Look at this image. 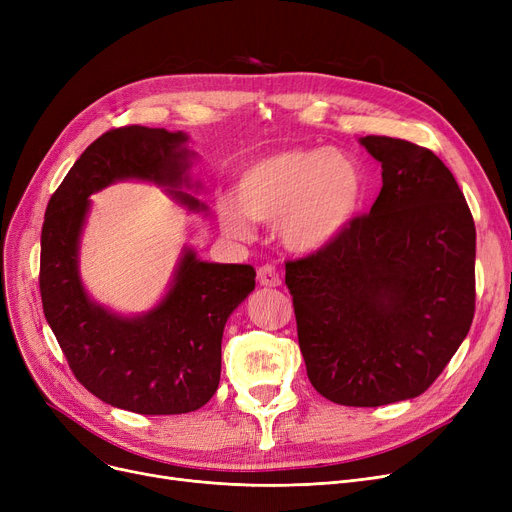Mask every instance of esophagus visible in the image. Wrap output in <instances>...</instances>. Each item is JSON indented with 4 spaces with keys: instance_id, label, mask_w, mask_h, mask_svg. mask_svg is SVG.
I'll return each mask as SVG.
<instances>
[{
    "instance_id": "1",
    "label": "esophagus",
    "mask_w": 512,
    "mask_h": 512,
    "mask_svg": "<svg viewBox=\"0 0 512 512\" xmlns=\"http://www.w3.org/2000/svg\"><path fill=\"white\" fill-rule=\"evenodd\" d=\"M257 280H259V284L265 286V288H276V286L282 284V276H280V272H278V267H276V265H270V263L259 267V270H257Z\"/></svg>"
}]
</instances>
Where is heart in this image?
<instances>
[{
	"instance_id": "obj_1",
	"label": "heart",
	"mask_w": 512,
	"mask_h": 512,
	"mask_svg": "<svg viewBox=\"0 0 512 512\" xmlns=\"http://www.w3.org/2000/svg\"><path fill=\"white\" fill-rule=\"evenodd\" d=\"M359 161L326 147L286 149L255 159L236 180V201L222 199L218 218L226 234L247 238L253 222L276 224L282 245L315 253L348 228L365 201Z\"/></svg>"
}]
</instances>
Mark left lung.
I'll use <instances>...</instances> for the list:
<instances>
[{
  "instance_id": "8db88e82",
  "label": "left lung",
  "mask_w": 512,
  "mask_h": 512,
  "mask_svg": "<svg viewBox=\"0 0 512 512\" xmlns=\"http://www.w3.org/2000/svg\"><path fill=\"white\" fill-rule=\"evenodd\" d=\"M382 191L328 245L286 263L313 388L336 405L382 407L423 394L475 313V224L442 159L369 137Z\"/></svg>"
}]
</instances>
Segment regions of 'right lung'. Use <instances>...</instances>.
Returning <instances> with one entry per match:
<instances>
[{"mask_svg":"<svg viewBox=\"0 0 512 512\" xmlns=\"http://www.w3.org/2000/svg\"><path fill=\"white\" fill-rule=\"evenodd\" d=\"M184 132L122 126L93 141L51 195L41 230L43 313L74 378L91 394L139 415L201 409L218 390L222 336L230 313L255 288V270L207 263L191 249L157 307L120 317L93 303L78 274V242L89 197L118 180H149L188 209H205L188 186L191 155Z\"/></svg>","mask_w":512,"mask_h":512,"instance_id":"add662e5","label":"right lung"}]
</instances>
